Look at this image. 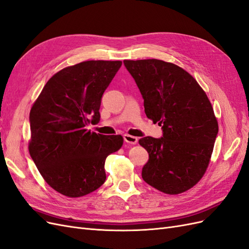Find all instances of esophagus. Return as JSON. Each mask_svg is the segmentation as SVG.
Wrapping results in <instances>:
<instances>
[{"mask_svg": "<svg viewBox=\"0 0 249 249\" xmlns=\"http://www.w3.org/2000/svg\"><path fill=\"white\" fill-rule=\"evenodd\" d=\"M124 139L126 143H129V144H136V143L138 142V138L137 137H134V136H131V135L129 134H124Z\"/></svg>", "mask_w": 249, "mask_h": 249, "instance_id": "obj_1", "label": "esophagus"}]
</instances>
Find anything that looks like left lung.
Returning <instances> with one entry per match:
<instances>
[{"mask_svg": "<svg viewBox=\"0 0 249 249\" xmlns=\"http://www.w3.org/2000/svg\"><path fill=\"white\" fill-rule=\"evenodd\" d=\"M144 100L147 118L163 137H143L149 155L142 178L163 193H183L205 175L218 133L210 100L197 81L176 64L158 59L124 60Z\"/></svg>", "mask_w": 249, "mask_h": 249, "instance_id": "left-lung-1", "label": "left lung"}]
</instances>
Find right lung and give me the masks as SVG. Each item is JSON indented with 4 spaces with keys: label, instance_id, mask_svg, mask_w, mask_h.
<instances>
[{
    "label": "right lung",
    "instance_id": "1",
    "mask_svg": "<svg viewBox=\"0 0 249 249\" xmlns=\"http://www.w3.org/2000/svg\"><path fill=\"white\" fill-rule=\"evenodd\" d=\"M122 61L90 60L59 71L30 111L29 153L47 184L64 196L82 197L106 180V158L123 146L122 135L86 129L99 123L101 100Z\"/></svg>",
    "mask_w": 249,
    "mask_h": 249
}]
</instances>
